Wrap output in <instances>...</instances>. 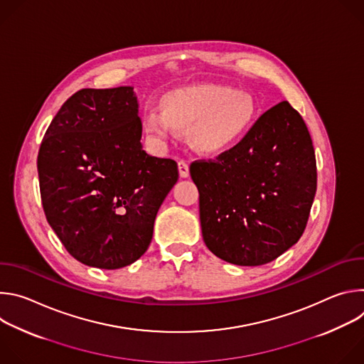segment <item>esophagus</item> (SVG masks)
<instances>
[{
	"label": "esophagus",
	"mask_w": 364,
	"mask_h": 364,
	"mask_svg": "<svg viewBox=\"0 0 364 364\" xmlns=\"http://www.w3.org/2000/svg\"><path fill=\"white\" fill-rule=\"evenodd\" d=\"M178 174L183 178H187L190 176V167H188V164L184 160L178 161Z\"/></svg>",
	"instance_id": "obj_1"
}]
</instances>
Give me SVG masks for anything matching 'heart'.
Wrapping results in <instances>:
<instances>
[{
  "instance_id": "b5f03b06",
  "label": "heart",
  "mask_w": 364,
  "mask_h": 364,
  "mask_svg": "<svg viewBox=\"0 0 364 364\" xmlns=\"http://www.w3.org/2000/svg\"><path fill=\"white\" fill-rule=\"evenodd\" d=\"M160 109L148 111L142 127L157 138L188 134L193 146L209 155L235 146L252 128L256 103L250 95L218 83H198L167 92Z\"/></svg>"
}]
</instances>
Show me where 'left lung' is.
I'll list each match as a JSON object with an SVG mask.
<instances>
[{
  "label": "left lung",
  "instance_id": "left-lung-1",
  "mask_svg": "<svg viewBox=\"0 0 364 364\" xmlns=\"http://www.w3.org/2000/svg\"><path fill=\"white\" fill-rule=\"evenodd\" d=\"M205 246L240 267L272 262L302 236L317 190L313 139L287 100L268 109L216 160H197Z\"/></svg>",
  "mask_w": 364,
  "mask_h": 364
}]
</instances>
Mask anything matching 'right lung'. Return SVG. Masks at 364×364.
<instances>
[{
    "label": "right lung",
    "instance_id": "obj_1",
    "mask_svg": "<svg viewBox=\"0 0 364 364\" xmlns=\"http://www.w3.org/2000/svg\"><path fill=\"white\" fill-rule=\"evenodd\" d=\"M131 86L80 89L48 125L37 170L46 219L79 262L134 264L148 249L177 163L148 155Z\"/></svg>",
    "mask_w": 364,
    "mask_h": 364
}]
</instances>
